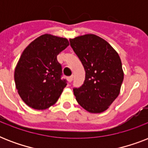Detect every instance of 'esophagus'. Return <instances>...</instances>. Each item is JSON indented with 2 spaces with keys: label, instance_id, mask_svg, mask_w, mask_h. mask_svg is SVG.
Segmentation results:
<instances>
[{
  "label": "esophagus",
  "instance_id": "1",
  "mask_svg": "<svg viewBox=\"0 0 148 148\" xmlns=\"http://www.w3.org/2000/svg\"><path fill=\"white\" fill-rule=\"evenodd\" d=\"M73 77H74V76H73V75L68 77V78H67V80H68V81H69V83H71V81H73Z\"/></svg>",
  "mask_w": 148,
  "mask_h": 148
}]
</instances>
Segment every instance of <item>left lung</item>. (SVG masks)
Masks as SVG:
<instances>
[{
    "label": "left lung",
    "instance_id": "8db88e82",
    "mask_svg": "<svg viewBox=\"0 0 148 148\" xmlns=\"http://www.w3.org/2000/svg\"><path fill=\"white\" fill-rule=\"evenodd\" d=\"M70 45L85 70L84 84L73 89L77 101L89 112H103L119 95L124 80L119 55L95 34L70 39Z\"/></svg>",
    "mask_w": 148,
    "mask_h": 148
}]
</instances>
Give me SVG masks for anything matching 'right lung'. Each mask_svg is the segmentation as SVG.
I'll return each mask as SVG.
<instances>
[{
  "mask_svg": "<svg viewBox=\"0 0 148 148\" xmlns=\"http://www.w3.org/2000/svg\"><path fill=\"white\" fill-rule=\"evenodd\" d=\"M69 45L66 38L43 34L23 51L14 71L17 92L24 103L37 109H47L57 102L67 81L57 56Z\"/></svg>",
  "mask_w": 148,
  "mask_h": 148,
  "instance_id": "right-lung-1",
  "label": "right lung"
}]
</instances>
